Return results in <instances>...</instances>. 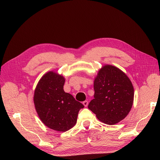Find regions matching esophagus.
Here are the masks:
<instances>
[{"mask_svg":"<svg viewBox=\"0 0 160 160\" xmlns=\"http://www.w3.org/2000/svg\"><path fill=\"white\" fill-rule=\"evenodd\" d=\"M82 104H83V105H84L85 107H87V106H88V102L87 101H84V102H82Z\"/></svg>","mask_w":160,"mask_h":160,"instance_id":"1","label":"esophagus"}]
</instances>
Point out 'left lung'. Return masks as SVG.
<instances>
[{"label":"left lung","mask_w":160,"mask_h":160,"mask_svg":"<svg viewBox=\"0 0 160 160\" xmlns=\"http://www.w3.org/2000/svg\"><path fill=\"white\" fill-rule=\"evenodd\" d=\"M94 99L88 108L108 125L124 119L132 106L134 89L125 73L112 65H105L94 81Z\"/></svg>","instance_id":"8db88e82"}]
</instances>
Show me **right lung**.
<instances>
[{
    "label": "right lung",
    "instance_id": "obj_1",
    "mask_svg": "<svg viewBox=\"0 0 160 160\" xmlns=\"http://www.w3.org/2000/svg\"><path fill=\"white\" fill-rule=\"evenodd\" d=\"M65 79L48 72L38 82L34 91V103L38 115L48 128L67 131L77 122L79 110L84 106L63 90Z\"/></svg>",
    "mask_w": 160,
    "mask_h": 160
}]
</instances>
